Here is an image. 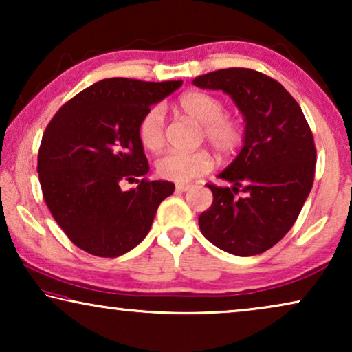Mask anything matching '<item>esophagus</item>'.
<instances>
[{
	"mask_svg": "<svg viewBox=\"0 0 352 352\" xmlns=\"http://www.w3.org/2000/svg\"><path fill=\"white\" fill-rule=\"evenodd\" d=\"M190 184H176V190L177 192H187L190 189Z\"/></svg>",
	"mask_w": 352,
	"mask_h": 352,
	"instance_id": "34e87169",
	"label": "esophagus"
}]
</instances>
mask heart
I'll return each instance as SVG.
<instances>
[{
    "label": "heart",
    "instance_id": "b5f03b06",
    "mask_svg": "<svg viewBox=\"0 0 352 352\" xmlns=\"http://www.w3.org/2000/svg\"><path fill=\"white\" fill-rule=\"evenodd\" d=\"M182 115L201 126V136L219 155H232L242 146L245 128L239 118L224 113L226 105L214 96L190 91L177 100ZM139 141L147 151L158 152L165 146V112L160 105H153L144 113L138 126ZM157 173L163 179L189 182L213 168V160L205 151L168 152L157 160Z\"/></svg>",
    "mask_w": 352,
    "mask_h": 352
}]
</instances>
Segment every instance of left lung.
<instances>
[{"label":"left lung","instance_id":"1","mask_svg":"<svg viewBox=\"0 0 352 352\" xmlns=\"http://www.w3.org/2000/svg\"><path fill=\"white\" fill-rule=\"evenodd\" d=\"M229 94L245 118L243 147L223 173L230 187L206 184L213 204L200 214L206 240L237 256L274 247L292 229L312 189L316 146L302 110L271 76L223 69L192 81Z\"/></svg>","mask_w":352,"mask_h":352}]
</instances>
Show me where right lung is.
Listing matches in <instances>:
<instances>
[{"label":"right lung","instance_id":"obj_1","mask_svg":"<svg viewBox=\"0 0 352 352\" xmlns=\"http://www.w3.org/2000/svg\"><path fill=\"white\" fill-rule=\"evenodd\" d=\"M181 85L100 80L62 105L46 126L38 151L43 197L67 237L86 253H128L146 239L158 205L175 192L168 181L144 177L129 190L120 189V181L148 173L139 122Z\"/></svg>","mask_w":352,"mask_h":352}]
</instances>
